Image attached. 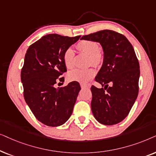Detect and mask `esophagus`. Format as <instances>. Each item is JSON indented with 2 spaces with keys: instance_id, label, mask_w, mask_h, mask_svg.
Returning a JSON list of instances; mask_svg holds the SVG:
<instances>
[{
  "instance_id": "obj_1",
  "label": "esophagus",
  "mask_w": 156,
  "mask_h": 156,
  "mask_svg": "<svg viewBox=\"0 0 156 156\" xmlns=\"http://www.w3.org/2000/svg\"><path fill=\"white\" fill-rule=\"evenodd\" d=\"M80 86H81V88H88V86H87V85H84V84H82V83H80Z\"/></svg>"
}]
</instances>
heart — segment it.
Masks as SVG:
<instances>
[{"mask_svg":"<svg viewBox=\"0 0 156 156\" xmlns=\"http://www.w3.org/2000/svg\"><path fill=\"white\" fill-rule=\"evenodd\" d=\"M78 48L89 55V62L93 66H98L103 61V55L100 51L98 44L92 41H82L78 43ZM75 51L70 47L66 50L63 54V61L66 67L71 69L74 67ZM95 76V70L92 68L80 69L77 68L70 71L68 78L71 81H78L81 83H86Z\"/></svg>","mask_w":156,"mask_h":156,"instance_id":"b5f03b06","label":"heart"}]
</instances>
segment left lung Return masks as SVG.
<instances>
[{
    "label": "left lung",
    "instance_id": "obj_1",
    "mask_svg": "<svg viewBox=\"0 0 156 156\" xmlns=\"http://www.w3.org/2000/svg\"><path fill=\"white\" fill-rule=\"evenodd\" d=\"M80 40L99 43L103 62L95 79L102 86H92L91 110L95 119L106 126L125 119L138 94L140 66L133 47L123 35L103 30L83 36Z\"/></svg>",
    "mask_w": 156,
    "mask_h": 156
}]
</instances>
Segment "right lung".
Returning a JSON list of instances; mask_svg holds the SVG:
<instances>
[{
    "mask_svg": "<svg viewBox=\"0 0 156 156\" xmlns=\"http://www.w3.org/2000/svg\"><path fill=\"white\" fill-rule=\"evenodd\" d=\"M80 38L48 34L27 50L20 76L24 98L35 117L44 125H63L73 113L80 84L73 81L61 88H55V84L67 70L64 52Z\"/></svg>",
    "mask_w": 156,
    "mask_h": 156,
    "instance_id": "add662e5",
    "label": "right lung"
}]
</instances>
